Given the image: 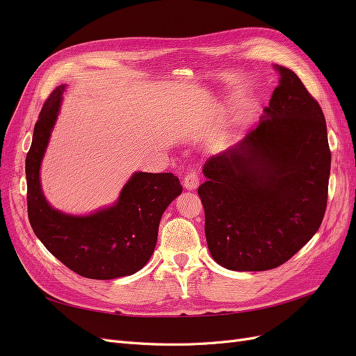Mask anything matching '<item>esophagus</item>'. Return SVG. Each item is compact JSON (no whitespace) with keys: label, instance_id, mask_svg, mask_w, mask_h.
I'll return each instance as SVG.
<instances>
[{"label":"esophagus","instance_id":"1","mask_svg":"<svg viewBox=\"0 0 356 356\" xmlns=\"http://www.w3.org/2000/svg\"><path fill=\"white\" fill-rule=\"evenodd\" d=\"M199 182H200L199 172L190 170L184 175V179H182V186H184V188H187V190H196L199 187Z\"/></svg>","mask_w":356,"mask_h":356}]
</instances>
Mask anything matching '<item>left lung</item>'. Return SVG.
<instances>
[{
  "instance_id": "obj_1",
  "label": "left lung",
  "mask_w": 356,
  "mask_h": 356,
  "mask_svg": "<svg viewBox=\"0 0 356 356\" xmlns=\"http://www.w3.org/2000/svg\"><path fill=\"white\" fill-rule=\"evenodd\" d=\"M281 74L258 126L212 156L197 188L212 258L230 270H270L321 227L331 152L318 101L293 72Z\"/></svg>"
}]
</instances>
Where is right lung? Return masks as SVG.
<instances>
[{"instance_id": "obj_1", "label": "right lung", "mask_w": 356, "mask_h": 356, "mask_svg": "<svg viewBox=\"0 0 356 356\" xmlns=\"http://www.w3.org/2000/svg\"><path fill=\"white\" fill-rule=\"evenodd\" d=\"M65 86L50 93L38 115L26 154V200L31 227L47 250L72 272L89 279L136 273L152 257L159 222L182 187L174 174L136 172L111 208L72 217L50 208L40 186V165L55 126Z\"/></svg>"}]
</instances>
